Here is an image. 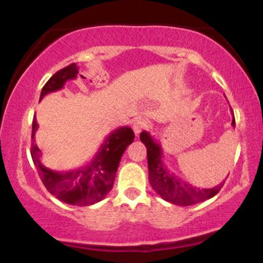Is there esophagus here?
Here are the masks:
<instances>
[{
  "label": "esophagus",
  "mask_w": 263,
  "mask_h": 263,
  "mask_svg": "<svg viewBox=\"0 0 263 263\" xmlns=\"http://www.w3.org/2000/svg\"><path fill=\"white\" fill-rule=\"evenodd\" d=\"M148 127V122L146 121L144 119H137L132 125V128H134V132L136 134V136H138L141 134L143 129H146Z\"/></svg>",
  "instance_id": "34e87169"
}]
</instances>
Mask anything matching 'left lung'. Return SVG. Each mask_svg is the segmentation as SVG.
Listing matches in <instances>:
<instances>
[{
	"mask_svg": "<svg viewBox=\"0 0 263 263\" xmlns=\"http://www.w3.org/2000/svg\"><path fill=\"white\" fill-rule=\"evenodd\" d=\"M231 125L235 127V117L232 119ZM140 140L143 142L147 148L151 185L165 201L182 205V206L194 205L213 198L214 195L218 194L219 190L224 185V182L210 189H203L192 185L168 170L162 159L161 144L157 143V141L149 135V132H141Z\"/></svg>",
	"mask_w": 263,
	"mask_h": 263,
	"instance_id": "obj_1",
	"label": "left lung"
}]
</instances>
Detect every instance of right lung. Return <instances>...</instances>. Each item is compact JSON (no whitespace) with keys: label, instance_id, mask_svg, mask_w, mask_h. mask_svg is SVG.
<instances>
[{"label":"right lung","instance_id":"obj_1","mask_svg":"<svg viewBox=\"0 0 263 263\" xmlns=\"http://www.w3.org/2000/svg\"><path fill=\"white\" fill-rule=\"evenodd\" d=\"M75 63L65 66L47 81L41 92V99L47 93L63 89L68 80H73L79 73ZM38 129L35 117L32 123L31 155L39 177L48 192L59 200L70 205L87 206L99 203L112 189L115 176L121 157L135 140V134L128 126L116 128L105 138L91 162L73 171L55 172L47 168L41 161V149L34 143V135Z\"/></svg>","mask_w":263,"mask_h":263}]
</instances>
